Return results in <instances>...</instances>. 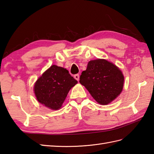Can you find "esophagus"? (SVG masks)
Instances as JSON below:
<instances>
[{
	"label": "esophagus",
	"instance_id": "34e87169",
	"mask_svg": "<svg viewBox=\"0 0 154 154\" xmlns=\"http://www.w3.org/2000/svg\"><path fill=\"white\" fill-rule=\"evenodd\" d=\"M74 78L77 81H79V74H75L74 75Z\"/></svg>",
	"mask_w": 154,
	"mask_h": 154
}]
</instances>
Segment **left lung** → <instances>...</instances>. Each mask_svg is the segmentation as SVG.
<instances>
[{
  "instance_id": "left-lung-1",
  "label": "left lung",
  "mask_w": 154,
  "mask_h": 154,
  "mask_svg": "<svg viewBox=\"0 0 154 154\" xmlns=\"http://www.w3.org/2000/svg\"><path fill=\"white\" fill-rule=\"evenodd\" d=\"M124 81L121 70L105 59L90 60L87 68L82 72L79 81L101 105H108L120 95Z\"/></svg>"
}]
</instances>
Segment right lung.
Returning <instances> with one entry per match:
<instances>
[{
	"mask_svg": "<svg viewBox=\"0 0 154 154\" xmlns=\"http://www.w3.org/2000/svg\"><path fill=\"white\" fill-rule=\"evenodd\" d=\"M77 83L66 69L53 65L35 82L34 91L38 102L50 109L58 110Z\"/></svg>",
	"mask_w": 154,
	"mask_h": 154,
	"instance_id": "1",
	"label": "right lung"
}]
</instances>
